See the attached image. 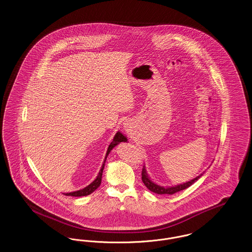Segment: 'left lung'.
I'll list each match as a JSON object with an SVG mask.
<instances>
[{
    "instance_id": "left-lung-1",
    "label": "left lung",
    "mask_w": 252,
    "mask_h": 252,
    "mask_svg": "<svg viewBox=\"0 0 252 252\" xmlns=\"http://www.w3.org/2000/svg\"><path fill=\"white\" fill-rule=\"evenodd\" d=\"M201 176H202V174H201L200 176L196 177L195 179L191 180V181H188V182L183 183V184H180V185H178V186H175V187H166V188H164V187H161V186L157 185L154 182H152V181L150 180V179H149L148 176H147V174H146V170H145L144 166L143 167V170H142V180H143L144 185L146 186V188H147L148 190H150L151 192H155V193H158V194H173V193H175V192H180V191H182V190H185V189H187L188 187H190L192 183H194Z\"/></svg>"
}]
</instances>
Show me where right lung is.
I'll return each instance as SVG.
<instances>
[{
    "instance_id": "add662e5",
    "label": "right lung",
    "mask_w": 252,
    "mask_h": 252,
    "mask_svg": "<svg viewBox=\"0 0 252 252\" xmlns=\"http://www.w3.org/2000/svg\"><path fill=\"white\" fill-rule=\"evenodd\" d=\"M127 139L121 133V132H117L112 140V142L110 143V144L108 145V151H107V154L105 157V160L103 162V165L101 167V170L97 176L95 180H94L89 186L85 187L84 189L82 190H79V191H76V192H67V193H64L65 195H69V196H84V195H89L90 193H92L93 192H94L96 189L100 186L101 184V180H102V174H103V170L105 167V162H106V159H107V157H108V153L111 151V149L113 147H115L118 144H120L121 142H126Z\"/></svg>"
}]
</instances>
